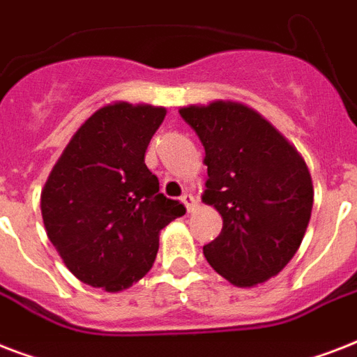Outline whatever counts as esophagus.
<instances>
[{"mask_svg":"<svg viewBox=\"0 0 357 357\" xmlns=\"http://www.w3.org/2000/svg\"><path fill=\"white\" fill-rule=\"evenodd\" d=\"M181 202H183L185 204V207H187V211H192V209H195V206H196V200H195V196L190 195V192H185L183 196H181Z\"/></svg>","mask_w":357,"mask_h":357,"instance_id":"obj_1","label":"esophagus"}]
</instances>
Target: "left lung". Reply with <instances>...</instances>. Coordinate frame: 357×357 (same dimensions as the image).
<instances>
[{
	"label": "left lung",
	"mask_w": 357,
	"mask_h": 357,
	"mask_svg": "<svg viewBox=\"0 0 357 357\" xmlns=\"http://www.w3.org/2000/svg\"><path fill=\"white\" fill-rule=\"evenodd\" d=\"M179 114L206 150L202 200L222 217L220 235L204 246L207 263L237 287L271 280L293 259L310 224L313 183L304 159L243 103L189 105Z\"/></svg>",
	"instance_id": "1"
}]
</instances>
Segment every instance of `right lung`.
Instances as JSON below:
<instances>
[{
    "instance_id": "1",
    "label": "right lung",
    "mask_w": 357,
    "mask_h": 357,
    "mask_svg": "<svg viewBox=\"0 0 357 357\" xmlns=\"http://www.w3.org/2000/svg\"><path fill=\"white\" fill-rule=\"evenodd\" d=\"M167 109L116 102L98 109L55 162L40 196L42 220L64 265L86 285L119 293L146 276L159 231L185 215L159 192L144 162Z\"/></svg>"
}]
</instances>
